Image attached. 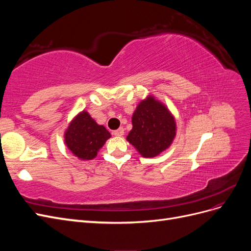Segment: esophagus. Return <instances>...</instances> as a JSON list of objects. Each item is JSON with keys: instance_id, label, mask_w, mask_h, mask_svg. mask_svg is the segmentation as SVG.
<instances>
[{"instance_id": "1", "label": "esophagus", "mask_w": 251, "mask_h": 251, "mask_svg": "<svg viewBox=\"0 0 251 251\" xmlns=\"http://www.w3.org/2000/svg\"><path fill=\"white\" fill-rule=\"evenodd\" d=\"M113 134L115 136H119V137H120V136H123L125 134V131H124L123 127H119V128H117V130L113 131Z\"/></svg>"}]
</instances>
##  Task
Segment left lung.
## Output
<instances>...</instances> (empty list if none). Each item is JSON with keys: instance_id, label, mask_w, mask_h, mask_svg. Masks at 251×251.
<instances>
[{"instance_id": "1", "label": "left lung", "mask_w": 251, "mask_h": 251, "mask_svg": "<svg viewBox=\"0 0 251 251\" xmlns=\"http://www.w3.org/2000/svg\"><path fill=\"white\" fill-rule=\"evenodd\" d=\"M133 128L126 140L147 158L155 157L168 149L176 136V123L170 111L148 97L142 100L132 117Z\"/></svg>"}]
</instances>
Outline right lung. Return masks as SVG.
<instances>
[{
  "label": "right lung",
  "mask_w": 251,
  "mask_h": 251,
  "mask_svg": "<svg viewBox=\"0 0 251 251\" xmlns=\"http://www.w3.org/2000/svg\"><path fill=\"white\" fill-rule=\"evenodd\" d=\"M111 135L103 126L95 123L88 112L75 117L65 134V142L72 154L82 160H91Z\"/></svg>",
  "instance_id": "obj_1"
}]
</instances>
